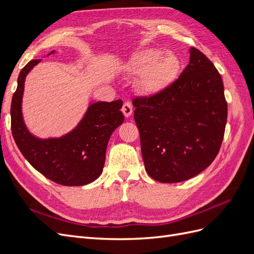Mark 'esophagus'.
Instances as JSON below:
<instances>
[{
    "mask_svg": "<svg viewBox=\"0 0 254 254\" xmlns=\"http://www.w3.org/2000/svg\"><path fill=\"white\" fill-rule=\"evenodd\" d=\"M122 112L124 113V115L126 118L130 117L132 113V106H131V103L130 102H125L124 104H123V107H122Z\"/></svg>",
    "mask_w": 254,
    "mask_h": 254,
    "instance_id": "34e87169",
    "label": "esophagus"
}]
</instances>
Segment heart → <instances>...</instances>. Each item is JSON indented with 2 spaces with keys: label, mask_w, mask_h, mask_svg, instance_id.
Segmentation results:
<instances>
[{
  "label": "heart",
  "mask_w": 254,
  "mask_h": 254,
  "mask_svg": "<svg viewBox=\"0 0 254 254\" xmlns=\"http://www.w3.org/2000/svg\"><path fill=\"white\" fill-rule=\"evenodd\" d=\"M129 70L142 75L139 87L143 93L155 95L175 81L180 71V60L173 53L162 54L159 50L148 49L137 53L130 60Z\"/></svg>",
  "instance_id": "heart-1"
}]
</instances>
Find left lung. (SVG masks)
Segmentation results:
<instances>
[{"instance_id":"obj_1","label":"left lung","mask_w":254,"mask_h":254,"mask_svg":"<svg viewBox=\"0 0 254 254\" xmlns=\"http://www.w3.org/2000/svg\"><path fill=\"white\" fill-rule=\"evenodd\" d=\"M190 53V64L166 90L132 101L145 170L164 183L200 174L224 140L228 105L221 76L203 53Z\"/></svg>"}]
</instances>
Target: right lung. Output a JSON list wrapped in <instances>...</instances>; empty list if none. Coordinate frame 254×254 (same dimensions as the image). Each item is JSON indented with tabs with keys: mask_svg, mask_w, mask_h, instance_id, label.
Segmentation results:
<instances>
[{
	"mask_svg": "<svg viewBox=\"0 0 254 254\" xmlns=\"http://www.w3.org/2000/svg\"><path fill=\"white\" fill-rule=\"evenodd\" d=\"M39 63L40 59L30 60L19 74L10 107L14 142L30 165L48 179L67 187L91 183L103 172L110 135L124 122L121 111L123 102L118 99L92 104L70 133L59 139H37L23 122L21 102L26 75Z\"/></svg>",
	"mask_w": 254,
	"mask_h": 254,
	"instance_id": "obj_1",
	"label": "right lung"
}]
</instances>
